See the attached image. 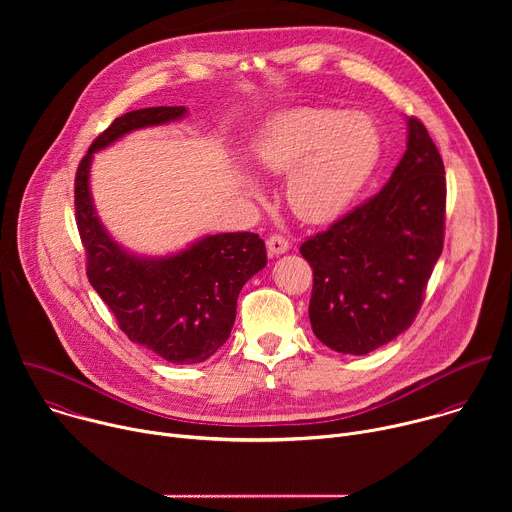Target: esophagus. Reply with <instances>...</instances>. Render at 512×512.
Segmentation results:
<instances>
[{"label": "esophagus", "instance_id": "obj_1", "mask_svg": "<svg viewBox=\"0 0 512 512\" xmlns=\"http://www.w3.org/2000/svg\"><path fill=\"white\" fill-rule=\"evenodd\" d=\"M289 241L285 239V237H281V235H271L269 239H267V251H269V255L273 257V255H283V253H287L289 251Z\"/></svg>", "mask_w": 512, "mask_h": 512}]
</instances>
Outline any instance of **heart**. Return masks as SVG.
I'll return each instance as SVG.
<instances>
[{
  "label": "heart",
  "instance_id": "b5f03b06",
  "mask_svg": "<svg viewBox=\"0 0 512 512\" xmlns=\"http://www.w3.org/2000/svg\"><path fill=\"white\" fill-rule=\"evenodd\" d=\"M377 160L379 135L373 121L352 111H281L253 141L257 170L287 176V204L304 223H328L344 212Z\"/></svg>",
  "mask_w": 512,
  "mask_h": 512
}]
</instances>
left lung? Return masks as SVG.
<instances>
[{
	"label": "left lung",
	"instance_id": "obj_1",
	"mask_svg": "<svg viewBox=\"0 0 512 512\" xmlns=\"http://www.w3.org/2000/svg\"><path fill=\"white\" fill-rule=\"evenodd\" d=\"M444 227V162L409 117L407 150L383 190L300 247L314 269L316 338L342 354H369L405 332L442 255Z\"/></svg>",
	"mask_w": 512,
	"mask_h": 512
}]
</instances>
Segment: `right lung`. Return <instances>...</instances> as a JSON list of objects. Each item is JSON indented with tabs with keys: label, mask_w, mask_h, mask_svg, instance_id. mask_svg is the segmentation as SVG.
<instances>
[{
	"label": "right lung",
	"mask_w": 512,
	"mask_h": 512,
	"mask_svg": "<svg viewBox=\"0 0 512 512\" xmlns=\"http://www.w3.org/2000/svg\"><path fill=\"white\" fill-rule=\"evenodd\" d=\"M184 115V107H148L117 117L93 141L75 178L77 227L91 285L131 342L174 364L202 362L227 342L243 285L267 265L265 243L255 233H221L174 255H133L101 225L89 176L95 152L129 131Z\"/></svg>",
	"instance_id": "add662e5"
}]
</instances>
